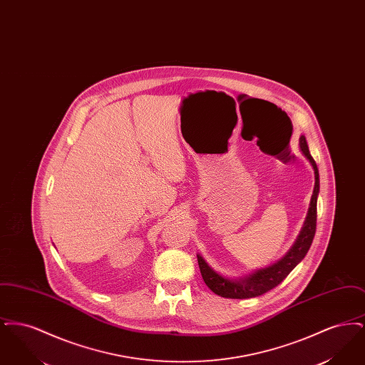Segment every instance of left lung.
Instances as JSON below:
<instances>
[{
    "mask_svg": "<svg viewBox=\"0 0 365 365\" xmlns=\"http://www.w3.org/2000/svg\"><path fill=\"white\" fill-rule=\"evenodd\" d=\"M299 148L305 157L309 160V163L312 164L313 171H314V189H313L311 207L308 210L307 220H305L304 227L293 245V247L277 264L260 269V271H256L253 275H249L247 278L240 279V280H230V279L223 278L222 275L215 272L200 255H197L202 279L215 294L225 297V298H238V299L265 294L267 292L277 287L279 283H282L286 277L294 269L295 265L302 260L305 257V255L308 253V250L312 245L313 238H314V232H316L317 194H319V187H320V180H319L317 165L309 153L308 143H307V139L304 135H301V138H299Z\"/></svg>",
    "mask_w": 365,
    "mask_h": 365,
    "instance_id": "obj_1",
    "label": "left lung"
}]
</instances>
